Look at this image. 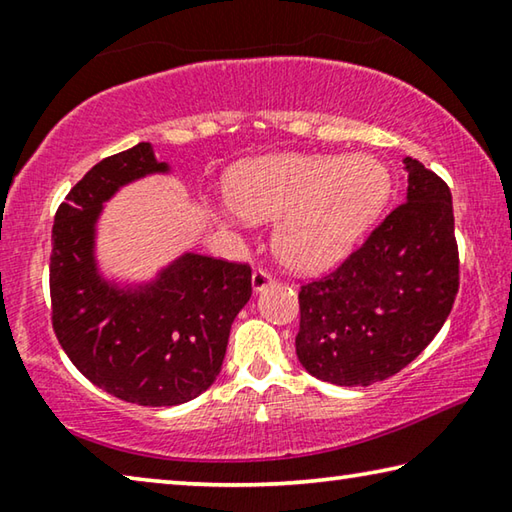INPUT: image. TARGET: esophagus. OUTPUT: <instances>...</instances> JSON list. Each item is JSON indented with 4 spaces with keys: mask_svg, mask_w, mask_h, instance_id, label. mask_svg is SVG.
<instances>
[{
    "mask_svg": "<svg viewBox=\"0 0 512 512\" xmlns=\"http://www.w3.org/2000/svg\"><path fill=\"white\" fill-rule=\"evenodd\" d=\"M275 282V277L271 275V271H268V268H255V273H253V289L255 291H262V289H266V287H271V284Z\"/></svg>",
    "mask_w": 512,
    "mask_h": 512,
    "instance_id": "1",
    "label": "esophagus"
}]
</instances>
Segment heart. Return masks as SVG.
Instances as JSON below:
<instances>
[{
    "label": "heart",
    "mask_w": 512,
    "mask_h": 512,
    "mask_svg": "<svg viewBox=\"0 0 512 512\" xmlns=\"http://www.w3.org/2000/svg\"><path fill=\"white\" fill-rule=\"evenodd\" d=\"M386 169L370 158L280 155L230 173L225 196L244 216H280L275 248L293 268L336 262L388 196Z\"/></svg>",
    "instance_id": "heart-1"
}]
</instances>
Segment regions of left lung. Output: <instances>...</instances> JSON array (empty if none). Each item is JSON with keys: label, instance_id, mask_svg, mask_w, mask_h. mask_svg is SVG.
<instances>
[{"label": "left lung", "instance_id": "obj_1", "mask_svg": "<svg viewBox=\"0 0 512 512\" xmlns=\"http://www.w3.org/2000/svg\"><path fill=\"white\" fill-rule=\"evenodd\" d=\"M406 201L323 277L300 284L296 354L309 375L368 386L409 366L454 307L461 262L452 192L406 158Z\"/></svg>", "mask_w": 512, "mask_h": 512}]
</instances>
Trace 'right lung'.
<instances>
[{"instance_id": "add662e5", "label": "right lung", "mask_w": 512, "mask_h": 512, "mask_svg": "<svg viewBox=\"0 0 512 512\" xmlns=\"http://www.w3.org/2000/svg\"><path fill=\"white\" fill-rule=\"evenodd\" d=\"M151 144L103 158L60 203L51 230V325L69 361L94 386L142 406L194 400L221 372L232 320L253 296V268L185 255L142 293H117L92 264L101 203L151 171Z\"/></svg>"}]
</instances>
